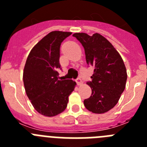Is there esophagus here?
I'll list each match as a JSON object with an SVG mask.
<instances>
[{"label":"esophagus","mask_w":147,"mask_h":147,"mask_svg":"<svg viewBox=\"0 0 147 147\" xmlns=\"http://www.w3.org/2000/svg\"><path fill=\"white\" fill-rule=\"evenodd\" d=\"M76 83H77L78 85H82L83 84L82 81V80L81 79H80V78H79V79H77V80H76Z\"/></svg>","instance_id":"esophagus-1"}]
</instances>
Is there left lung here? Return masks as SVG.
<instances>
[{
  "instance_id": "left-lung-1",
  "label": "left lung",
  "mask_w": 147,
  "mask_h": 147,
  "mask_svg": "<svg viewBox=\"0 0 147 147\" xmlns=\"http://www.w3.org/2000/svg\"><path fill=\"white\" fill-rule=\"evenodd\" d=\"M73 36L84 47L87 64L94 68L92 82H88L92 93L84 101L85 107L93 113H105L115 107L125 89L127 74L124 61L100 34L75 33Z\"/></svg>"
}]
</instances>
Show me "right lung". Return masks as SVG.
<instances>
[{
    "mask_svg": "<svg viewBox=\"0 0 147 147\" xmlns=\"http://www.w3.org/2000/svg\"><path fill=\"white\" fill-rule=\"evenodd\" d=\"M71 32L54 31L32 48L23 70V84L27 96L39 113L52 117L65 110L76 82L58 80L60 68L59 48Z\"/></svg>",
    "mask_w": 147,
    "mask_h": 147,
    "instance_id": "1",
    "label": "right lung"
}]
</instances>
